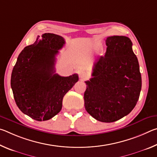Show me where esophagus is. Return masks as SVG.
Masks as SVG:
<instances>
[{
	"label": "esophagus",
	"mask_w": 157,
	"mask_h": 157,
	"mask_svg": "<svg viewBox=\"0 0 157 157\" xmlns=\"http://www.w3.org/2000/svg\"><path fill=\"white\" fill-rule=\"evenodd\" d=\"M79 78H80L82 81H83L85 80V79H88V75H87V74L85 73H81L79 74Z\"/></svg>",
	"instance_id": "esophagus-1"
}]
</instances>
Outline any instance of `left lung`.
<instances>
[{
  "label": "left lung",
  "instance_id": "obj_1",
  "mask_svg": "<svg viewBox=\"0 0 157 157\" xmlns=\"http://www.w3.org/2000/svg\"><path fill=\"white\" fill-rule=\"evenodd\" d=\"M107 51L95 63L93 78L85 82L84 107L97 121L112 123L131 112L141 90L139 64L132 42L124 36H109Z\"/></svg>",
  "mask_w": 157,
  "mask_h": 157
}]
</instances>
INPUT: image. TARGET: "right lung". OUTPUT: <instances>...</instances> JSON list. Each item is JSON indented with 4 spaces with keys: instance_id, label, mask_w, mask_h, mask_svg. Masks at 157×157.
I'll list each match as a JSON object with an SVG mask.
<instances>
[{
    "instance_id": "right-lung-1",
    "label": "right lung",
    "mask_w": 157,
    "mask_h": 157,
    "mask_svg": "<svg viewBox=\"0 0 157 157\" xmlns=\"http://www.w3.org/2000/svg\"><path fill=\"white\" fill-rule=\"evenodd\" d=\"M37 36L18 55L11 76L16 104L23 113L37 121H48L59 112L65 94L73 86L78 74L62 77L55 73V56L65 44L52 33Z\"/></svg>"
}]
</instances>
